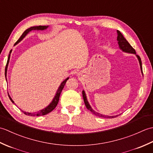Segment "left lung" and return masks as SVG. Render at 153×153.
Returning <instances> with one entry per match:
<instances>
[{
  "mask_svg": "<svg viewBox=\"0 0 153 153\" xmlns=\"http://www.w3.org/2000/svg\"><path fill=\"white\" fill-rule=\"evenodd\" d=\"M117 33H118V37H117V40L118 41V45H119V47L120 48H121V49L124 51L126 52V53H134L136 54V52L135 50L134 49V48H133L131 45L128 43V41H127L126 39L124 38V37L123 36V35L121 33V32L120 31H117ZM137 58L139 60V64H140V66H141V71L143 73V69H142V63H141V58L138 55H137ZM82 94H83V100H84V103H85V105L86 106V108L88 109L89 110H90L91 112L93 114H95L96 116H98L99 117H101V118H115V117H117L119 115H117V116H105V115H102V114H100L99 113H97L96 112L94 111V110L91 108V107L90 106L89 104L87 101V98H86V95H85V93L84 92V91H82Z\"/></svg>",
  "mask_w": 153,
  "mask_h": 153,
  "instance_id": "8db88e82",
  "label": "left lung"
}]
</instances>
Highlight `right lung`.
Wrapping results in <instances>:
<instances>
[{
  "mask_svg": "<svg viewBox=\"0 0 153 153\" xmlns=\"http://www.w3.org/2000/svg\"><path fill=\"white\" fill-rule=\"evenodd\" d=\"M47 27H48V26H45V25H39V26L31 27H30V28L27 29V30H25V31L24 32V33H22V35H21V37L19 38V39L16 42L15 45L17 44L18 43H19V42L21 40H22L23 38H24V37L25 36V35H26L29 33V32L31 31V30H45V29H47ZM11 52H12V50H11L10 51V54H9V55H8L7 63H6V68H5V77H6V71H7V67H8V62H9L10 56ZM68 79V77L67 79H65V80L64 81V82L61 83V85H60L59 88H58V89L57 90L56 94V95H55L53 100V101H52V102L50 104V105L47 107V108H44V109H43V110H40L39 112H38V113H29V112H24V111H22H22L23 112H24L25 115L31 116H44V115L47 114L51 112V111H53V110L55 108H56V106L57 105H58V101H59V98H60V93H61V92H62V89H63V88H64V85H65V84H66V83ZM9 98H10V100H11V101H12L13 103H14V102L13 101L12 99L10 98V96H9Z\"/></svg>",
  "mask_w": 153,
  "mask_h": 153,
  "instance_id": "right-lung-1",
  "label": "right lung"
}]
</instances>
